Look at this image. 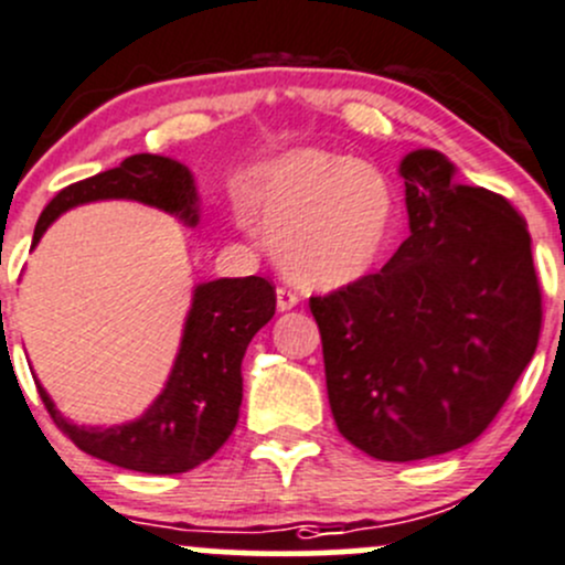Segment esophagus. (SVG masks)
<instances>
[{"label":"esophagus","mask_w":565,"mask_h":565,"mask_svg":"<svg viewBox=\"0 0 565 565\" xmlns=\"http://www.w3.org/2000/svg\"><path fill=\"white\" fill-rule=\"evenodd\" d=\"M295 306H298V295L289 292V289H284V287H278L276 289V309L289 311V309H295Z\"/></svg>","instance_id":"1"}]
</instances>
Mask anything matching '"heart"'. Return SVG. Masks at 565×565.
I'll use <instances>...</instances> for the list:
<instances>
[{
	"mask_svg": "<svg viewBox=\"0 0 565 565\" xmlns=\"http://www.w3.org/2000/svg\"><path fill=\"white\" fill-rule=\"evenodd\" d=\"M246 213L292 281L341 289L366 278L385 254L396 196L374 163L298 147L256 172Z\"/></svg>",
	"mask_w": 565,
	"mask_h": 565,
	"instance_id": "heart-1",
	"label": "heart"
}]
</instances>
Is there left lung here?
Instances as JSON below:
<instances>
[{
  "mask_svg": "<svg viewBox=\"0 0 565 565\" xmlns=\"http://www.w3.org/2000/svg\"><path fill=\"white\" fill-rule=\"evenodd\" d=\"M409 237L374 276L311 298L335 426L363 454L415 461L476 440L533 358L541 289L525 221L459 185L443 152L398 161Z\"/></svg>",
  "mask_w": 565,
  "mask_h": 565,
  "instance_id": "8db88e82",
  "label": "left lung"
}]
</instances>
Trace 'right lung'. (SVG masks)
Returning a JSON list of instances; mask_svg holds the SVG:
<instances>
[{
	"label": "right lung",
	"instance_id": "obj_1",
	"mask_svg": "<svg viewBox=\"0 0 565 565\" xmlns=\"http://www.w3.org/2000/svg\"><path fill=\"white\" fill-rule=\"evenodd\" d=\"M111 199L163 210L185 226L199 224V191L191 169L174 158L141 152L56 193L40 215L32 246L67 210ZM273 315L276 292L265 278L202 281L193 287L172 372L139 418L82 426L65 418L38 383L40 398L54 424L89 457L152 476L188 472L230 440L243 402V355Z\"/></svg>",
	"mask_w": 565,
	"mask_h": 565
}]
</instances>
